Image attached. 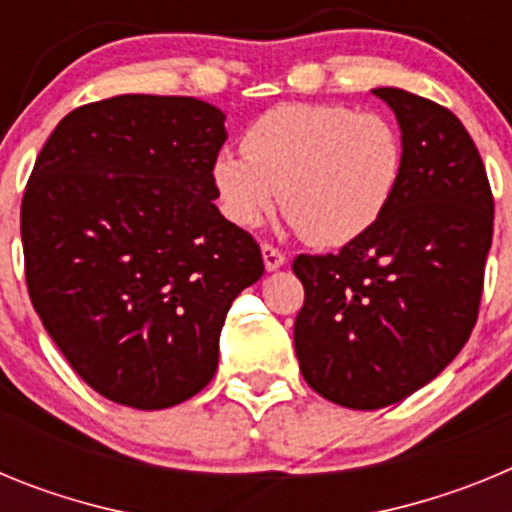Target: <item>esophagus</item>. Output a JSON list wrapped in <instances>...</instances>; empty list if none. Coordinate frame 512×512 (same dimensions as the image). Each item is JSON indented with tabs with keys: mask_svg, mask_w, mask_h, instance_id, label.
Masks as SVG:
<instances>
[{
	"mask_svg": "<svg viewBox=\"0 0 512 512\" xmlns=\"http://www.w3.org/2000/svg\"><path fill=\"white\" fill-rule=\"evenodd\" d=\"M261 253H264V266L269 271L279 269V266H284V261H287L284 251H279L274 243H261Z\"/></svg>",
	"mask_w": 512,
	"mask_h": 512,
	"instance_id": "esophagus-1",
	"label": "esophagus"
}]
</instances>
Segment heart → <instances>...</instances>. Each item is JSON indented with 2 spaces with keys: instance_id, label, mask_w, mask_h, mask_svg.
Returning <instances> with one entry per match:
<instances>
[{
  "instance_id": "1",
  "label": "heart",
  "mask_w": 512,
  "mask_h": 512,
  "mask_svg": "<svg viewBox=\"0 0 512 512\" xmlns=\"http://www.w3.org/2000/svg\"><path fill=\"white\" fill-rule=\"evenodd\" d=\"M405 140L395 120L346 104L289 102L248 125L243 153L212 161L220 210L253 228L277 202L312 246L336 248L374 228L395 200Z\"/></svg>"
}]
</instances>
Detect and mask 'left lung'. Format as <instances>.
I'll list each match as a JSON object with an SVG mask.
<instances>
[{
    "label": "left lung",
    "instance_id": "obj_1",
    "mask_svg": "<svg viewBox=\"0 0 512 512\" xmlns=\"http://www.w3.org/2000/svg\"><path fill=\"white\" fill-rule=\"evenodd\" d=\"M405 140L395 200L338 253H300V372L325 400L379 410L451 364L472 336L492 246L490 179L459 117L402 89H374Z\"/></svg>",
    "mask_w": 512,
    "mask_h": 512
}]
</instances>
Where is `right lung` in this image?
Returning <instances> with one entry per match:
<instances>
[{"label": "right lung", "instance_id": "1", "mask_svg": "<svg viewBox=\"0 0 512 512\" xmlns=\"http://www.w3.org/2000/svg\"><path fill=\"white\" fill-rule=\"evenodd\" d=\"M223 122L194 97L81 104L27 179L30 300L71 369L117 405L197 395L215 377L230 305L264 274L256 238L212 202Z\"/></svg>", "mask_w": 512, "mask_h": 512}]
</instances>
